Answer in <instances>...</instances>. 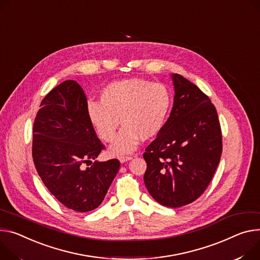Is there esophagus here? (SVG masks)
<instances>
[{"label":"esophagus","mask_w":260,"mask_h":260,"mask_svg":"<svg viewBox=\"0 0 260 260\" xmlns=\"http://www.w3.org/2000/svg\"><path fill=\"white\" fill-rule=\"evenodd\" d=\"M118 158H119L120 162H125V161H127V160H131V159L133 158V156H129V155L125 156V155H123V156H119Z\"/></svg>","instance_id":"esophagus-1"}]
</instances>
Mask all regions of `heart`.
<instances>
[{"mask_svg": "<svg viewBox=\"0 0 260 260\" xmlns=\"http://www.w3.org/2000/svg\"><path fill=\"white\" fill-rule=\"evenodd\" d=\"M99 103H89L88 116L99 137L114 140L119 120L123 126L110 150L114 154L134 151L140 140L156 137L165 127L172 107L170 90L162 84L133 78L103 88Z\"/></svg>", "mask_w": 260, "mask_h": 260, "instance_id": "heart-1", "label": "heart"}]
</instances>
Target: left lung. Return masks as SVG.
Listing matches in <instances>:
<instances>
[{"instance_id": "left-lung-1", "label": "left lung", "mask_w": 260, "mask_h": 260, "mask_svg": "<svg viewBox=\"0 0 260 260\" xmlns=\"http://www.w3.org/2000/svg\"><path fill=\"white\" fill-rule=\"evenodd\" d=\"M175 95L167 123L147 146L144 182L152 198L180 207L206 190L220 162L222 132L209 98L180 75L172 76Z\"/></svg>"}]
</instances>
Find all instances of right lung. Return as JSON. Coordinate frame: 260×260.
I'll return each instance as SVG.
<instances>
[{"label": "right lung", "mask_w": 260, "mask_h": 260, "mask_svg": "<svg viewBox=\"0 0 260 260\" xmlns=\"http://www.w3.org/2000/svg\"><path fill=\"white\" fill-rule=\"evenodd\" d=\"M103 149L76 81L46 94L33 125L32 156L44 185L67 208L87 212L102 204L120 167L116 158L92 162ZM86 163L91 166L86 169Z\"/></svg>", "instance_id": "1"}]
</instances>
